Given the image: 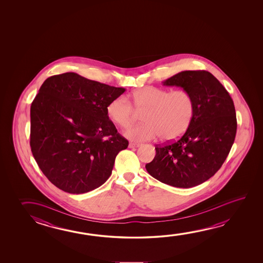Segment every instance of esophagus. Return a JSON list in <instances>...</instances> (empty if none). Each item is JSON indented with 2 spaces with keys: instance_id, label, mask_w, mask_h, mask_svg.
<instances>
[{
  "instance_id": "obj_1",
  "label": "esophagus",
  "mask_w": 263,
  "mask_h": 263,
  "mask_svg": "<svg viewBox=\"0 0 263 263\" xmlns=\"http://www.w3.org/2000/svg\"><path fill=\"white\" fill-rule=\"evenodd\" d=\"M140 146V144H138V143H129L130 148H134V147H138V146Z\"/></svg>"
}]
</instances>
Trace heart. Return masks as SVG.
Listing matches in <instances>:
<instances>
[{
	"instance_id": "heart-1",
	"label": "heart",
	"mask_w": 263,
	"mask_h": 263,
	"mask_svg": "<svg viewBox=\"0 0 263 263\" xmlns=\"http://www.w3.org/2000/svg\"><path fill=\"white\" fill-rule=\"evenodd\" d=\"M136 111H142L145 123L134 125L125 131L126 138L136 141L152 140L160 136L164 141L181 137L189 127L194 112V98L183 89L168 91L162 88L145 86L134 90L128 101L117 97L109 104L108 117L122 128L128 127Z\"/></svg>"
}]
</instances>
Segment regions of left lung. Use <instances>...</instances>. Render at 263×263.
Returning a JSON list of instances; mask_svg holds the SVG:
<instances>
[{
    "mask_svg": "<svg viewBox=\"0 0 263 263\" xmlns=\"http://www.w3.org/2000/svg\"><path fill=\"white\" fill-rule=\"evenodd\" d=\"M163 85L189 91L194 117L178 140L156 146L146 171L165 184L191 188L214 176L224 163L237 133L236 110L228 90L206 70L181 71Z\"/></svg>",
    "mask_w": 263,
    "mask_h": 263,
    "instance_id": "obj_1",
    "label": "left lung"
}]
</instances>
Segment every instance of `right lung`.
Wrapping results in <instances>:
<instances>
[{
  "mask_svg": "<svg viewBox=\"0 0 263 263\" xmlns=\"http://www.w3.org/2000/svg\"><path fill=\"white\" fill-rule=\"evenodd\" d=\"M125 90L74 72L51 76L40 87L31 104V151L59 189L84 194L107 181L128 146L107 115Z\"/></svg>",
  "mask_w": 263,
  "mask_h": 263,
  "instance_id": "1",
  "label": "right lung"
}]
</instances>
